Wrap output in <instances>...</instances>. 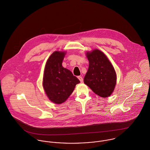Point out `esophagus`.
Segmentation results:
<instances>
[{"label":"esophagus","instance_id":"1","mask_svg":"<svg viewBox=\"0 0 150 150\" xmlns=\"http://www.w3.org/2000/svg\"><path fill=\"white\" fill-rule=\"evenodd\" d=\"M78 79L80 81L81 83H82L83 81V77L81 76H78Z\"/></svg>","mask_w":150,"mask_h":150}]
</instances>
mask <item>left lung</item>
Instances as JSON below:
<instances>
[{
  "mask_svg": "<svg viewBox=\"0 0 150 150\" xmlns=\"http://www.w3.org/2000/svg\"><path fill=\"white\" fill-rule=\"evenodd\" d=\"M89 67L84 82L96 95L107 98L112 93L116 85V73L103 52L99 50L87 52Z\"/></svg>",
  "mask_w": 150,
  "mask_h": 150,
  "instance_id": "obj_1",
  "label": "left lung"
}]
</instances>
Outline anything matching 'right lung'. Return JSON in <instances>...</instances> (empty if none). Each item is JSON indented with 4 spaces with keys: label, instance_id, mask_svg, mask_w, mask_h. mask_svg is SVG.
<instances>
[{
    "label": "right lung",
    "instance_id": "add662e5",
    "mask_svg": "<svg viewBox=\"0 0 150 150\" xmlns=\"http://www.w3.org/2000/svg\"><path fill=\"white\" fill-rule=\"evenodd\" d=\"M66 52L55 51L45 64L43 86L49 99L54 103L65 102L73 92L80 80L68 69L62 66Z\"/></svg>",
    "mask_w": 150,
    "mask_h": 150
}]
</instances>
